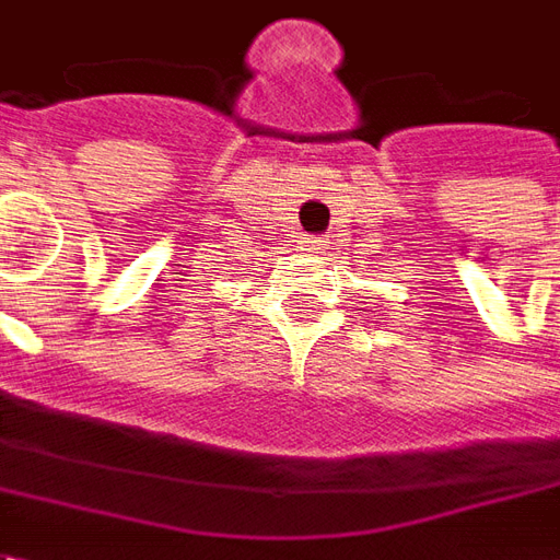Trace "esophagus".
<instances>
[{"mask_svg":"<svg viewBox=\"0 0 560 560\" xmlns=\"http://www.w3.org/2000/svg\"><path fill=\"white\" fill-rule=\"evenodd\" d=\"M312 248H315V255H320V252L327 248V240H320V236H312Z\"/></svg>","mask_w":560,"mask_h":560,"instance_id":"esophagus-1","label":"esophagus"}]
</instances>
